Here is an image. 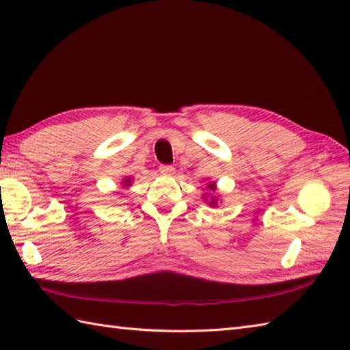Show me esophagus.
<instances>
[{
	"label": "esophagus",
	"instance_id": "1",
	"mask_svg": "<svg viewBox=\"0 0 350 350\" xmlns=\"http://www.w3.org/2000/svg\"><path fill=\"white\" fill-rule=\"evenodd\" d=\"M159 170H161V173H162V174H167V176H170V174H173V173H174V168L171 167V165H161V167H159Z\"/></svg>",
	"mask_w": 350,
	"mask_h": 350
}]
</instances>
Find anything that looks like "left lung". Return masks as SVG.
<instances>
[{"label":"left lung","mask_w":350,"mask_h":350,"mask_svg":"<svg viewBox=\"0 0 350 350\" xmlns=\"http://www.w3.org/2000/svg\"><path fill=\"white\" fill-rule=\"evenodd\" d=\"M207 189H209V191H207L202 198L204 200L206 204H209L211 207H217L219 200H218L217 196L213 194V192L217 191V183H215V182H207Z\"/></svg>","instance_id":"obj_1"}]
</instances>
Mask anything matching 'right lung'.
Here are the masks:
<instances>
[{
    "mask_svg": "<svg viewBox=\"0 0 350 350\" xmlns=\"http://www.w3.org/2000/svg\"><path fill=\"white\" fill-rule=\"evenodd\" d=\"M132 182H133V179L132 177H124V179L122 180V188L123 189H128V188H131V185H132Z\"/></svg>",
    "mask_w": 350,
    "mask_h": 350,
    "instance_id": "add662e5",
    "label": "right lung"
}]
</instances>
